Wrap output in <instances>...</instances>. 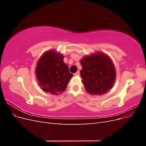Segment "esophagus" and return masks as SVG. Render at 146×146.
I'll return each mask as SVG.
<instances>
[{
  "label": "esophagus",
  "mask_w": 146,
  "mask_h": 146,
  "mask_svg": "<svg viewBox=\"0 0 146 146\" xmlns=\"http://www.w3.org/2000/svg\"><path fill=\"white\" fill-rule=\"evenodd\" d=\"M74 75V76H79V75H80V72L77 71V72H76V73H75Z\"/></svg>",
  "instance_id": "1"
}]
</instances>
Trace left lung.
<instances>
[{"mask_svg": "<svg viewBox=\"0 0 146 146\" xmlns=\"http://www.w3.org/2000/svg\"><path fill=\"white\" fill-rule=\"evenodd\" d=\"M80 62L82 82L88 93L101 96L111 89L116 80V70L108 56L96 52L83 56Z\"/></svg>", "mask_w": 146, "mask_h": 146, "instance_id": "obj_1", "label": "left lung"}]
</instances>
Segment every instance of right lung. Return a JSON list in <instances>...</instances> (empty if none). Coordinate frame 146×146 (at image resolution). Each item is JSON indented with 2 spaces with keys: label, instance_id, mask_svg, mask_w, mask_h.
Here are the masks:
<instances>
[{
  "label": "right lung",
  "instance_id": "obj_1",
  "mask_svg": "<svg viewBox=\"0 0 146 146\" xmlns=\"http://www.w3.org/2000/svg\"><path fill=\"white\" fill-rule=\"evenodd\" d=\"M64 56L54 50L47 51L37 63L35 72L42 90L58 95L65 91L73 76L63 61Z\"/></svg>",
  "mask_w": 146,
  "mask_h": 146
}]
</instances>
